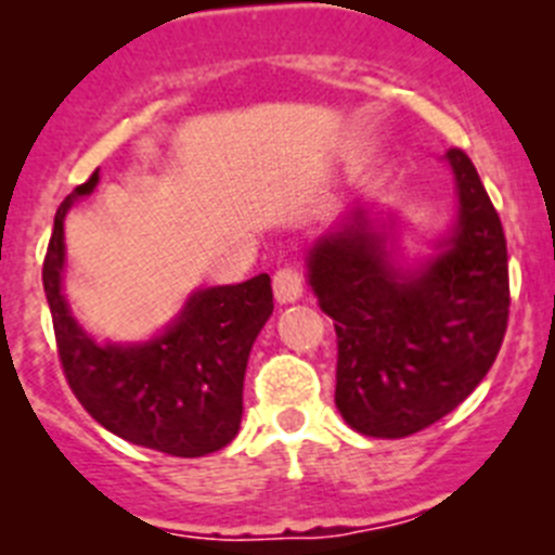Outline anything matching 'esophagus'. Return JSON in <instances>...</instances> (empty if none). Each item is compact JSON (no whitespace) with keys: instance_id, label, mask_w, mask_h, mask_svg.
Segmentation results:
<instances>
[{"instance_id":"1","label":"esophagus","mask_w":555,"mask_h":555,"mask_svg":"<svg viewBox=\"0 0 555 555\" xmlns=\"http://www.w3.org/2000/svg\"><path fill=\"white\" fill-rule=\"evenodd\" d=\"M274 297L278 302H297L302 297V288H305V278L297 267H281L274 272Z\"/></svg>"}]
</instances>
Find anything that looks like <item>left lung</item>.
<instances>
[{
  "label": "left lung",
  "mask_w": 555,
  "mask_h": 555,
  "mask_svg": "<svg viewBox=\"0 0 555 555\" xmlns=\"http://www.w3.org/2000/svg\"><path fill=\"white\" fill-rule=\"evenodd\" d=\"M460 222L424 272L390 267L363 211L308 256V281L338 335L335 406L369 437H406L460 406L495 363L509 324L501 217L465 151H449Z\"/></svg>",
  "instance_id": "8db88e82"
}]
</instances>
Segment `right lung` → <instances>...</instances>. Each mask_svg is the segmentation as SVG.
<instances>
[{
  "instance_id": "obj_1",
  "label": "right lung",
  "mask_w": 555,
  "mask_h": 555,
  "mask_svg": "<svg viewBox=\"0 0 555 555\" xmlns=\"http://www.w3.org/2000/svg\"><path fill=\"white\" fill-rule=\"evenodd\" d=\"M95 184L99 170L60 203L43 258V288L65 379L79 404L129 443L170 456L220 451L242 424L244 371L253 340L272 317V281L256 274L238 286L197 292L162 338L142 347H99L60 294L65 211Z\"/></svg>"
}]
</instances>
